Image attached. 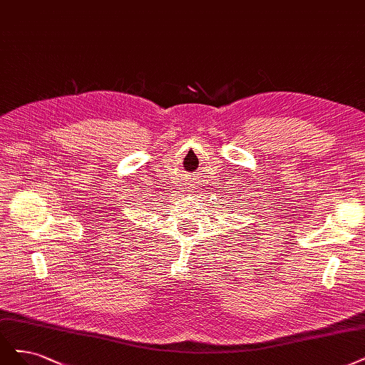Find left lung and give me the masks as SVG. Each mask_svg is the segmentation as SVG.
Segmentation results:
<instances>
[{"label":"left lung","instance_id":"left-lung-1","mask_svg":"<svg viewBox=\"0 0 365 365\" xmlns=\"http://www.w3.org/2000/svg\"><path fill=\"white\" fill-rule=\"evenodd\" d=\"M258 197H259V196H258ZM245 205H246V204H245ZM252 208H254V207H249V210H252ZM264 208H266V207H264ZM245 210H246V208H243V215H245ZM272 210H273V208H272ZM261 211H264V210H261ZM238 215H240V212H238ZM254 215H255V212H254ZM259 215H261V212H259ZM258 225H259V223H258Z\"/></svg>","mask_w":365,"mask_h":365}]
</instances>
